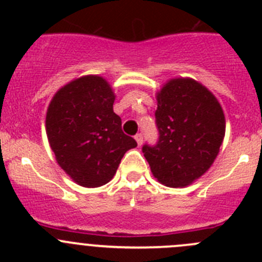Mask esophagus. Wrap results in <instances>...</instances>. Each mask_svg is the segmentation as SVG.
<instances>
[{
	"label": "esophagus",
	"instance_id": "34e87169",
	"mask_svg": "<svg viewBox=\"0 0 262 262\" xmlns=\"http://www.w3.org/2000/svg\"><path fill=\"white\" fill-rule=\"evenodd\" d=\"M135 140L138 143V145H142L143 143V134H136L135 135Z\"/></svg>",
	"mask_w": 262,
	"mask_h": 262
}]
</instances>
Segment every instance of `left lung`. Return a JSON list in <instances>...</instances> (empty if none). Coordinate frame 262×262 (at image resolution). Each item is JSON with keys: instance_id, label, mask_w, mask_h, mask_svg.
I'll use <instances>...</instances> for the list:
<instances>
[{"instance_id": "8db88e82", "label": "left lung", "mask_w": 262, "mask_h": 262, "mask_svg": "<svg viewBox=\"0 0 262 262\" xmlns=\"http://www.w3.org/2000/svg\"><path fill=\"white\" fill-rule=\"evenodd\" d=\"M155 117L159 140L143 145L152 174L165 186H187L219 154L226 133L221 103L195 80L174 78L157 93Z\"/></svg>"}]
</instances>
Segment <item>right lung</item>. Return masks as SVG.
<instances>
[{
    "mask_svg": "<svg viewBox=\"0 0 262 262\" xmlns=\"http://www.w3.org/2000/svg\"><path fill=\"white\" fill-rule=\"evenodd\" d=\"M114 92L96 75L71 81L53 96L46 117L51 149L64 172L85 187H98L114 177L120 160L135 148L113 110Z\"/></svg>",
    "mask_w": 262,
    "mask_h": 262,
    "instance_id": "1",
    "label": "right lung"
}]
</instances>
